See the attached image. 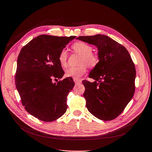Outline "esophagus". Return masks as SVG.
<instances>
[{
    "mask_svg": "<svg viewBox=\"0 0 152 152\" xmlns=\"http://www.w3.org/2000/svg\"><path fill=\"white\" fill-rule=\"evenodd\" d=\"M73 80H74V82L75 84H79V83H81V80H79V79H73Z\"/></svg>",
    "mask_w": 152,
    "mask_h": 152,
    "instance_id": "esophagus-1",
    "label": "esophagus"
}]
</instances>
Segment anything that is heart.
Listing matches in <instances>:
<instances>
[{"label": "heart", "mask_w": 152, "mask_h": 152, "mask_svg": "<svg viewBox=\"0 0 152 152\" xmlns=\"http://www.w3.org/2000/svg\"><path fill=\"white\" fill-rule=\"evenodd\" d=\"M72 49L75 53L80 54L79 64L80 66L70 67L66 70V76L73 79H79L87 72V66L89 68H94L98 66L99 59L98 55L92 52L93 48L90 45L83 42H77L73 44ZM58 61L61 66H67L68 53L65 49L61 50L58 55Z\"/></svg>", "instance_id": "heart-1"}]
</instances>
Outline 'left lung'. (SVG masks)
I'll use <instances>...</instances> for the list:
<instances>
[{"mask_svg": "<svg viewBox=\"0 0 152 152\" xmlns=\"http://www.w3.org/2000/svg\"><path fill=\"white\" fill-rule=\"evenodd\" d=\"M98 49L99 61L84 80V97L89 112L100 120H113L123 112L135 91L136 68L126 48L104 35L77 38Z\"/></svg>", "mask_w": 152, "mask_h": 152, "instance_id": "8db88e82", "label": "left lung"}]
</instances>
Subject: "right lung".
Here are the masks:
<instances>
[{
	"label": "right lung",
	"mask_w": 152,
	"mask_h": 152,
	"mask_svg": "<svg viewBox=\"0 0 152 152\" xmlns=\"http://www.w3.org/2000/svg\"><path fill=\"white\" fill-rule=\"evenodd\" d=\"M75 36L41 35L21 49L15 75L16 89L27 112L39 120L51 122L66 111L67 96L75 85L72 77L54 83L63 76L58 55Z\"/></svg>",
	"instance_id": "right-lung-1"
}]
</instances>
